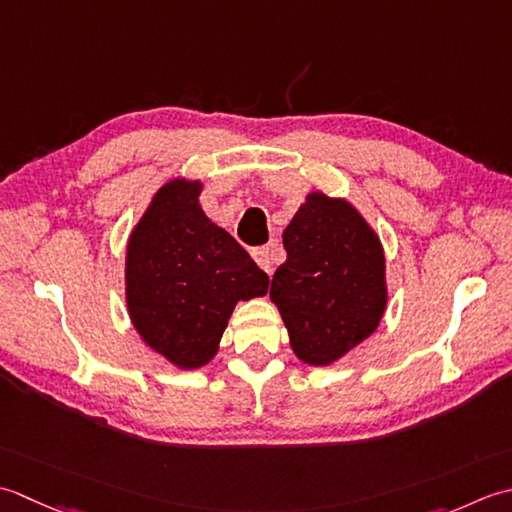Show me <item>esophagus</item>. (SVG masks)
<instances>
[{"label": "esophagus", "mask_w": 512, "mask_h": 512, "mask_svg": "<svg viewBox=\"0 0 512 512\" xmlns=\"http://www.w3.org/2000/svg\"><path fill=\"white\" fill-rule=\"evenodd\" d=\"M254 260L258 263V267L267 271V274H271L274 271V258H271V249L269 247H256L252 252Z\"/></svg>", "instance_id": "esophagus-1"}]
</instances>
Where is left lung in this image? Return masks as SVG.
<instances>
[{
  "instance_id": "obj_1",
  "label": "left lung",
  "mask_w": 512,
  "mask_h": 512,
  "mask_svg": "<svg viewBox=\"0 0 512 512\" xmlns=\"http://www.w3.org/2000/svg\"><path fill=\"white\" fill-rule=\"evenodd\" d=\"M287 260L271 278L296 356L322 367L369 338L387 307L378 236L347 201L314 192L283 234Z\"/></svg>"
}]
</instances>
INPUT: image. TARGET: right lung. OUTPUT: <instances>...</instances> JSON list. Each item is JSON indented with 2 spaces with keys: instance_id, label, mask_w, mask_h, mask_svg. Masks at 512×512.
<instances>
[{
  "instance_id": "right-lung-1",
  "label": "right lung",
  "mask_w": 512,
  "mask_h": 512,
  "mask_svg": "<svg viewBox=\"0 0 512 512\" xmlns=\"http://www.w3.org/2000/svg\"><path fill=\"white\" fill-rule=\"evenodd\" d=\"M201 183L163 185L134 227L125 296L134 327L181 369L214 358L238 300L267 294L269 278L198 207Z\"/></svg>"
}]
</instances>
